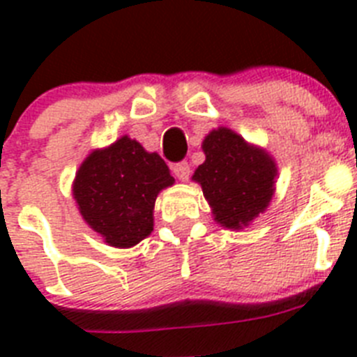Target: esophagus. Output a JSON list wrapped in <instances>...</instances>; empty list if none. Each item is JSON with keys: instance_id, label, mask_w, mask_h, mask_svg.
<instances>
[{"instance_id": "34e87169", "label": "esophagus", "mask_w": 357, "mask_h": 357, "mask_svg": "<svg viewBox=\"0 0 357 357\" xmlns=\"http://www.w3.org/2000/svg\"><path fill=\"white\" fill-rule=\"evenodd\" d=\"M172 169H173V175H175L178 181H182V182L189 181V175H191V166H189L185 160L173 164Z\"/></svg>"}]
</instances>
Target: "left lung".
Segmentation results:
<instances>
[{
	"mask_svg": "<svg viewBox=\"0 0 357 357\" xmlns=\"http://www.w3.org/2000/svg\"><path fill=\"white\" fill-rule=\"evenodd\" d=\"M206 160L193 175L213 209L214 220L239 230L264 213L275 191V160L230 128L209 132L202 143Z\"/></svg>",
	"mask_w": 357,
	"mask_h": 357,
	"instance_id": "obj_1",
	"label": "left lung"
}]
</instances>
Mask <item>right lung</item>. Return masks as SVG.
Instances as JSON below:
<instances>
[{
	"mask_svg": "<svg viewBox=\"0 0 357 357\" xmlns=\"http://www.w3.org/2000/svg\"><path fill=\"white\" fill-rule=\"evenodd\" d=\"M175 184L159 153L128 135L91 151L73 182V197L87 225L116 248H130L153 230V206Z\"/></svg>",
	"mask_w": 357,
	"mask_h": 357,
	"instance_id": "obj_1",
	"label": "right lung"
}]
</instances>
